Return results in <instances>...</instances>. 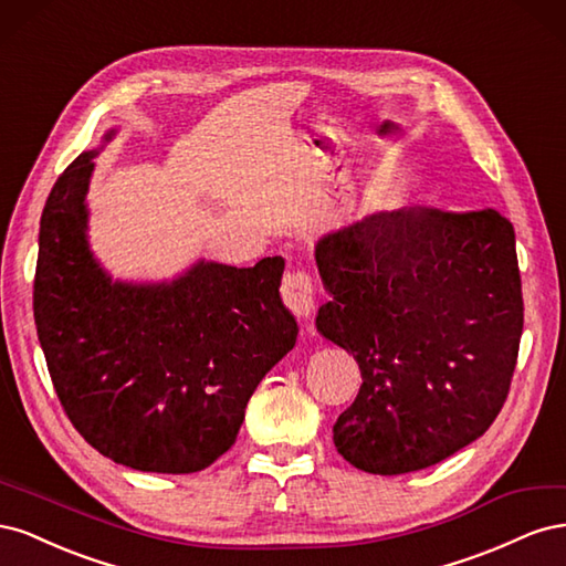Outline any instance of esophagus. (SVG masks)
Returning <instances> with one entry per match:
<instances>
[{"label":"esophagus","instance_id":"obj_1","mask_svg":"<svg viewBox=\"0 0 566 566\" xmlns=\"http://www.w3.org/2000/svg\"><path fill=\"white\" fill-rule=\"evenodd\" d=\"M283 302L297 318H310L316 312V287L306 271H287L281 285Z\"/></svg>","mask_w":566,"mask_h":566}]
</instances>
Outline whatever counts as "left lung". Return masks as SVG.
Listing matches in <instances>:
<instances>
[{
    "mask_svg": "<svg viewBox=\"0 0 566 566\" xmlns=\"http://www.w3.org/2000/svg\"><path fill=\"white\" fill-rule=\"evenodd\" d=\"M318 333L354 354L361 389L333 427L370 474L447 460L499 418L524 328L515 229L495 210L370 214L316 245Z\"/></svg>",
    "mask_w": 566,
    "mask_h": 566,
    "instance_id": "8db88e82",
    "label": "left lung"
}]
</instances>
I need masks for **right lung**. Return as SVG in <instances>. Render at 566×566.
I'll return each instance as SVG.
<instances>
[{
    "label": "right lung",
    "instance_id": "add662e5",
    "mask_svg": "<svg viewBox=\"0 0 566 566\" xmlns=\"http://www.w3.org/2000/svg\"><path fill=\"white\" fill-rule=\"evenodd\" d=\"M94 158L82 153L63 169L40 219L32 312L51 382L84 441L119 465L205 470L233 447L252 391L295 347L279 293L285 262H200L172 283H113L84 235Z\"/></svg>",
    "mask_w": 566,
    "mask_h": 566
}]
</instances>
